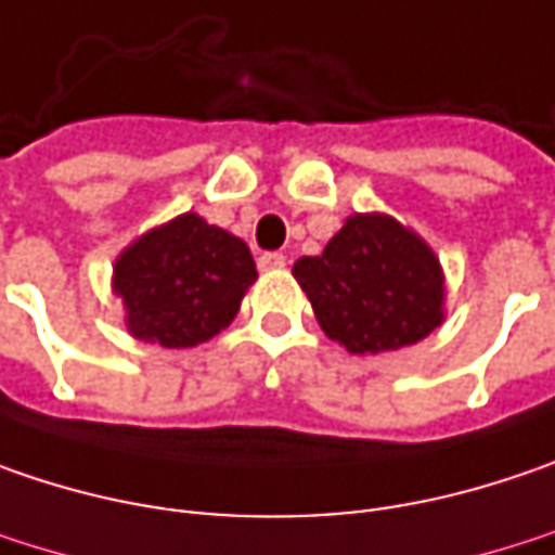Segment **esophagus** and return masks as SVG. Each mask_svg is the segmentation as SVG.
I'll return each mask as SVG.
<instances>
[{
    "instance_id": "obj_1",
    "label": "esophagus",
    "mask_w": 555,
    "mask_h": 555,
    "mask_svg": "<svg viewBox=\"0 0 555 555\" xmlns=\"http://www.w3.org/2000/svg\"><path fill=\"white\" fill-rule=\"evenodd\" d=\"M260 270L263 273H270V270H282L285 267V254H279V250H267V254H260Z\"/></svg>"
}]
</instances>
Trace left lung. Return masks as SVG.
Masks as SVG:
<instances>
[{
    "label": "left lung",
    "mask_w": 555,
    "mask_h": 555,
    "mask_svg": "<svg viewBox=\"0 0 555 555\" xmlns=\"http://www.w3.org/2000/svg\"><path fill=\"white\" fill-rule=\"evenodd\" d=\"M292 276L320 330L351 354L421 343L446 320L440 257L386 212L348 216L323 254L295 260Z\"/></svg>",
    "instance_id": "left-lung-1"
}]
</instances>
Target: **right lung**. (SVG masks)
<instances>
[{"label": "right lung", "mask_w": 555, "mask_h": 555, "mask_svg": "<svg viewBox=\"0 0 555 555\" xmlns=\"http://www.w3.org/2000/svg\"><path fill=\"white\" fill-rule=\"evenodd\" d=\"M254 279L245 242L197 212L138 235L113 263L128 333L163 348H194L219 336Z\"/></svg>", "instance_id": "1"}]
</instances>
